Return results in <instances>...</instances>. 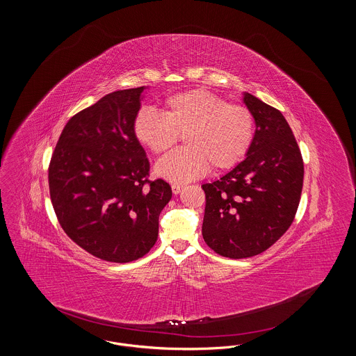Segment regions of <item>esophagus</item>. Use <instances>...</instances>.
Returning a JSON list of instances; mask_svg holds the SVG:
<instances>
[{
	"mask_svg": "<svg viewBox=\"0 0 356 356\" xmlns=\"http://www.w3.org/2000/svg\"><path fill=\"white\" fill-rule=\"evenodd\" d=\"M183 186H179V184H172V192L175 193V195H179L181 191H183Z\"/></svg>",
	"mask_w": 356,
	"mask_h": 356,
	"instance_id": "obj_1",
	"label": "esophagus"
}]
</instances>
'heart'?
<instances>
[{"instance_id":"b5f03b06","label":"heart","mask_w":356,"mask_h":356,"mask_svg":"<svg viewBox=\"0 0 356 356\" xmlns=\"http://www.w3.org/2000/svg\"><path fill=\"white\" fill-rule=\"evenodd\" d=\"M163 116L143 109L134 122L136 140L153 153L165 152L184 135L186 148L165 154L154 165V173L175 184L202 177L212 167L231 170L250 151L254 121L250 109L228 104L204 89H191L168 97Z\"/></svg>"}]
</instances>
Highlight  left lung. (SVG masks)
<instances>
[{
  "label": "left lung",
  "instance_id": "1",
  "mask_svg": "<svg viewBox=\"0 0 356 356\" xmlns=\"http://www.w3.org/2000/svg\"><path fill=\"white\" fill-rule=\"evenodd\" d=\"M243 102L254 116L252 145L236 167L202 186L204 241L229 259L261 254L286 234L305 176L302 153L282 112L247 92Z\"/></svg>",
  "mask_w": 356,
  "mask_h": 356
}]
</instances>
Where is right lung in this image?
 Here are the masks:
<instances>
[{
	"instance_id": "1",
	"label": "right lung",
	"mask_w": 356,
	"mask_h": 356,
	"mask_svg": "<svg viewBox=\"0 0 356 356\" xmlns=\"http://www.w3.org/2000/svg\"><path fill=\"white\" fill-rule=\"evenodd\" d=\"M148 86L116 90L69 120L49 165L60 225L99 259L129 263L148 254L172 189L148 181L149 161L134 122Z\"/></svg>"
}]
</instances>
